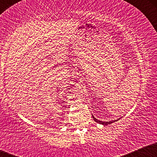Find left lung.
<instances>
[{
	"label": "left lung",
	"mask_w": 157,
	"mask_h": 157,
	"mask_svg": "<svg viewBox=\"0 0 157 157\" xmlns=\"http://www.w3.org/2000/svg\"><path fill=\"white\" fill-rule=\"evenodd\" d=\"M92 117H93L94 120L95 122H98V123L102 124V125H109V124H111V123H113V122H116V121H117V120H113V121H110V122H102V121H100V120H97V119L95 118V117H94V116H92Z\"/></svg>",
	"instance_id": "obj_1"
}]
</instances>
